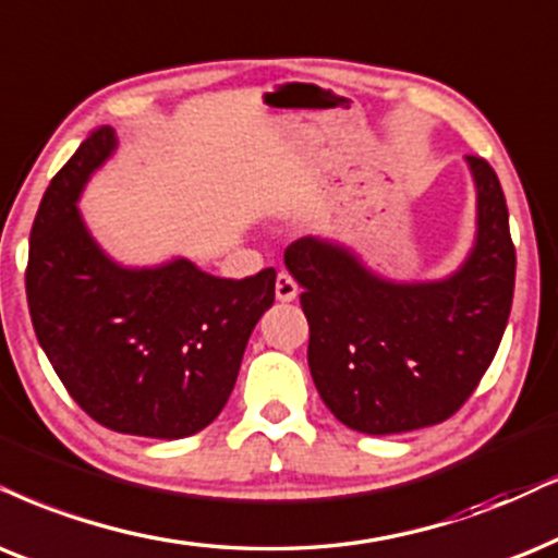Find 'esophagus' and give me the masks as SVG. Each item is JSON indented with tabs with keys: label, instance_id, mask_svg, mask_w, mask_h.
<instances>
[{
	"label": "esophagus",
	"instance_id": "1",
	"mask_svg": "<svg viewBox=\"0 0 558 558\" xmlns=\"http://www.w3.org/2000/svg\"><path fill=\"white\" fill-rule=\"evenodd\" d=\"M275 295H278V301H293L299 295V283L288 272H278V278H275Z\"/></svg>",
	"mask_w": 558,
	"mask_h": 558
}]
</instances>
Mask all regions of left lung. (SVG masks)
I'll list each match as a JSON object with an SVG mask.
<instances>
[{"label": "left lung", "mask_w": 558, "mask_h": 558, "mask_svg": "<svg viewBox=\"0 0 558 558\" xmlns=\"http://www.w3.org/2000/svg\"><path fill=\"white\" fill-rule=\"evenodd\" d=\"M466 161L476 244L446 280L391 283L316 236L286 250L288 272L303 288L316 391L357 433L399 435L453 417L502 342L514 291L510 216L489 161Z\"/></svg>", "instance_id": "8db88e82"}]
</instances>
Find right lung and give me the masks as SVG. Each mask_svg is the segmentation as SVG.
Instances as JSON below:
<instances>
[{
  "mask_svg": "<svg viewBox=\"0 0 558 558\" xmlns=\"http://www.w3.org/2000/svg\"><path fill=\"white\" fill-rule=\"evenodd\" d=\"M112 149L116 131H92L48 185L31 231L27 306L56 376L92 420L178 440L229 401L246 340L275 301V270L229 280L187 259L112 263L76 208Z\"/></svg>",
  "mask_w": 558,
  "mask_h": 558,
  "instance_id": "obj_1",
  "label": "right lung"
}]
</instances>
